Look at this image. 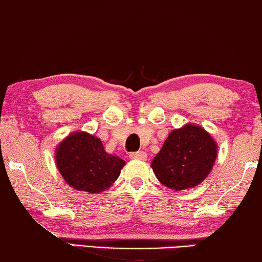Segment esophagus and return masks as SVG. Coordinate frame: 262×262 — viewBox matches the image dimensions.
Masks as SVG:
<instances>
[{
  "label": "esophagus",
  "mask_w": 262,
  "mask_h": 262,
  "mask_svg": "<svg viewBox=\"0 0 262 262\" xmlns=\"http://www.w3.org/2000/svg\"><path fill=\"white\" fill-rule=\"evenodd\" d=\"M130 158H131V159L146 160V159H147V153H146V152H144V151L132 152V153H130Z\"/></svg>",
  "instance_id": "obj_1"
}]
</instances>
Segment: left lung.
Returning a JSON list of instances; mask_svg holds the SVG:
<instances>
[{"mask_svg":"<svg viewBox=\"0 0 262 262\" xmlns=\"http://www.w3.org/2000/svg\"><path fill=\"white\" fill-rule=\"evenodd\" d=\"M217 157V144L203 127L186 124L167 137L151 167L157 179L174 190L194 188L204 181Z\"/></svg>","mask_w":262,"mask_h":262,"instance_id":"8db88e82","label":"left lung"}]
</instances>
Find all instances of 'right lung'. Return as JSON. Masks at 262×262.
<instances>
[{"label": "right lung", "mask_w": 262, "mask_h": 262, "mask_svg": "<svg viewBox=\"0 0 262 262\" xmlns=\"http://www.w3.org/2000/svg\"><path fill=\"white\" fill-rule=\"evenodd\" d=\"M55 162L65 181L76 190L102 192L121 174L125 161L105 152L100 138L79 131L55 148Z\"/></svg>", "instance_id": "right-lung-1"}]
</instances>
